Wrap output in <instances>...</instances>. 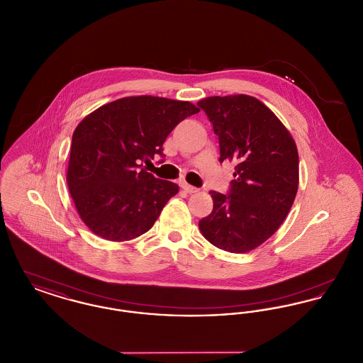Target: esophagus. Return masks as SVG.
<instances>
[{
  "label": "esophagus",
  "mask_w": 363,
  "mask_h": 363,
  "mask_svg": "<svg viewBox=\"0 0 363 363\" xmlns=\"http://www.w3.org/2000/svg\"><path fill=\"white\" fill-rule=\"evenodd\" d=\"M179 185H181V188L185 190L186 193H196V191H199L197 188H194V186H191L189 184H186L185 181H182V182H179Z\"/></svg>",
  "instance_id": "obj_1"
}]
</instances>
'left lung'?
Wrapping results in <instances>:
<instances>
[{"mask_svg": "<svg viewBox=\"0 0 363 363\" xmlns=\"http://www.w3.org/2000/svg\"><path fill=\"white\" fill-rule=\"evenodd\" d=\"M197 106L219 138V162L237 164L227 194L209 191L213 209L199 227L216 247L246 253L267 241L291 209L299 182L296 145L277 116L253 96H209Z\"/></svg>", "mask_w": 363, "mask_h": 363, "instance_id": "8db88e82", "label": "left lung"}]
</instances>
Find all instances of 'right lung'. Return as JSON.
<instances>
[{"instance_id": "obj_1", "label": "right lung", "mask_w": 363, "mask_h": 363, "mask_svg": "<svg viewBox=\"0 0 363 363\" xmlns=\"http://www.w3.org/2000/svg\"><path fill=\"white\" fill-rule=\"evenodd\" d=\"M200 108L159 96H129L86 116L72 136L67 182L86 227L108 241L147 233L178 185L155 178L143 162L159 155L174 128Z\"/></svg>"}]
</instances>
